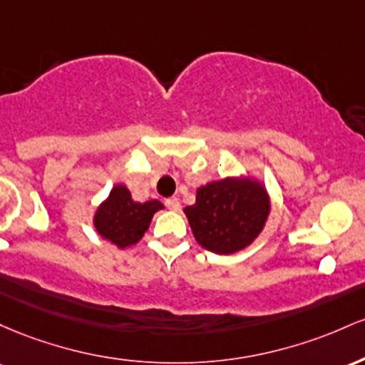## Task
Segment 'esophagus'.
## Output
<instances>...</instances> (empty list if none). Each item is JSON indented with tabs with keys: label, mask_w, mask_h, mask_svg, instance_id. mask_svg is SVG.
I'll return each instance as SVG.
<instances>
[{
	"label": "esophagus",
	"mask_w": 365,
	"mask_h": 365,
	"mask_svg": "<svg viewBox=\"0 0 365 365\" xmlns=\"http://www.w3.org/2000/svg\"><path fill=\"white\" fill-rule=\"evenodd\" d=\"M165 205H167V208H169V210H174V212H178L179 208H181V202H179L178 196H172V198L167 200Z\"/></svg>",
	"instance_id": "obj_1"
}]
</instances>
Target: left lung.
I'll list each match as a JSON object with an SVG mask.
<instances>
[{"label": "left lung", "mask_w": 365, "mask_h": 365, "mask_svg": "<svg viewBox=\"0 0 365 365\" xmlns=\"http://www.w3.org/2000/svg\"><path fill=\"white\" fill-rule=\"evenodd\" d=\"M195 240L208 252H241L264 231L271 215V196L260 179L227 175L196 190V202L184 208Z\"/></svg>", "instance_id": "obj_1"}]
</instances>
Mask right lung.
<instances>
[{
	"label": "right lung",
	"instance_id": "1",
	"mask_svg": "<svg viewBox=\"0 0 365 365\" xmlns=\"http://www.w3.org/2000/svg\"><path fill=\"white\" fill-rule=\"evenodd\" d=\"M163 208L165 207L158 200L134 202L124 184H115L94 210L93 226L103 240L115 245L118 250H124L136 245L145 236L153 215Z\"/></svg>",
	"mask_w": 365,
	"mask_h": 365
}]
</instances>
